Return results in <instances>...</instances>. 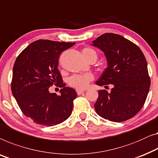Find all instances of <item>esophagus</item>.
Listing matches in <instances>:
<instances>
[{"label": "esophagus", "mask_w": 158, "mask_h": 158, "mask_svg": "<svg viewBox=\"0 0 158 158\" xmlns=\"http://www.w3.org/2000/svg\"><path fill=\"white\" fill-rule=\"evenodd\" d=\"M85 92L84 90H81V89H76V93L77 95H81L82 93H83Z\"/></svg>", "instance_id": "1"}]
</instances>
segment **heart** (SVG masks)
<instances>
[{
    "instance_id": "b5f03b06",
    "label": "heart",
    "mask_w": 158,
    "mask_h": 158,
    "mask_svg": "<svg viewBox=\"0 0 158 158\" xmlns=\"http://www.w3.org/2000/svg\"><path fill=\"white\" fill-rule=\"evenodd\" d=\"M83 54L86 60L90 58L97 59L98 57L97 52L91 48H85L83 50ZM93 79V76L90 74H75L70 77L68 79V84L73 88L84 89Z\"/></svg>"
}]
</instances>
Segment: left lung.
<instances>
[{
  "instance_id": "1",
  "label": "left lung",
  "mask_w": 158,
  "mask_h": 158,
  "mask_svg": "<svg viewBox=\"0 0 158 158\" xmlns=\"http://www.w3.org/2000/svg\"><path fill=\"white\" fill-rule=\"evenodd\" d=\"M93 43L105 52L108 64L96 84L113 86L110 92L98 91L94 105L96 113L113 122L132 118L145 104L150 86L143 52L136 44L118 34H102Z\"/></svg>"
}]
</instances>
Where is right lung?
Instances as JSON below:
<instances>
[{
    "instance_id": "1",
    "label": "right lung",
    "mask_w": 158,
    "mask_h": 158,
    "mask_svg": "<svg viewBox=\"0 0 158 158\" xmlns=\"http://www.w3.org/2000/svg\"><path fill=\"white\" fill-rule=\"evenodd\" d=\"M75 43L38 40L18 55L13 69L11 90L23 113L43 126L60 124L71 115L74 89L64 87L58 58ZM53 84L63 87L61 95L50 94Z\"/></svg>"
}]
</instances>
